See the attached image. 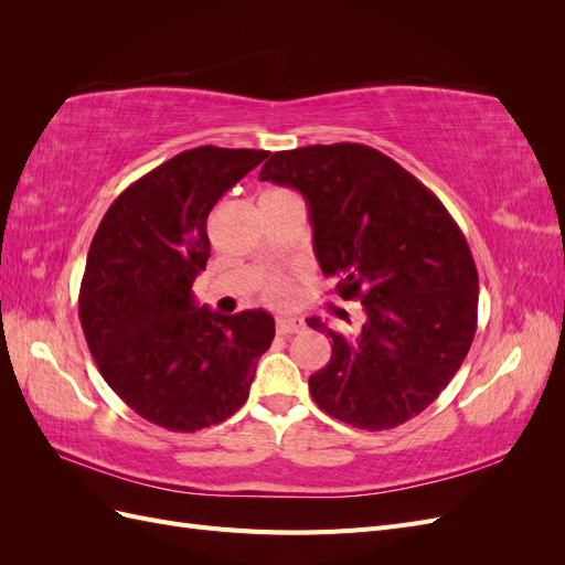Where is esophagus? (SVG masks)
<instances>
[{"label":"esophagus","mask_w":565,"mask_h":565,"mask_svg":"<svg viewBox=\"0 0 565 565\" xmlns=\"http://www.w3.org/2000/svg\"><path fill=\"white\" fill-rule=\"evenodd\" d=\"M306 330V322L301 318H278L276 320V332L278 334H297Z\"/></svg>","instance_id":"1"}]
</instances>
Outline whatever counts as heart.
<instances>
[{
  "label": "heart",
  "mask_w": 565,
  "mask_h": 565,
  "mask_svg": "<svg viewBox=\"0 0 565 565\" xmlns=\"http://www.w3.org/2000/svg\"><path fill=\"white\" fill-rule=\"evenodd\" d=\"M264 297L268 303H276V306H282L289 301V297H292V287H289V282L285 278H276L270 280L264 289Z\"/></svg>",
  "instance_id": "b5f03b06"
}]
</instances>
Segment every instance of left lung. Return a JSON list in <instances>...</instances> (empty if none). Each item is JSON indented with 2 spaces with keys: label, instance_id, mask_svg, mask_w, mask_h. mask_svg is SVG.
Returning <instances> with one entry per match:
<instances>
[{
  "label": "left lung",
  "instance_id": "8db88e82",
  "mask_svg": "<svg viewBox=\"0 0 565 565\" xmlns=\"http://www.w3.org/2000/svg\"><path fill=\"white\" fill-rule=\"evenodd\" d=\"M262 181L297 188L316 259L334 292L363 303V328L334 332L330 363L309 377L322 413L358 429H393L450 384L476 334L478 273L443 202L361 143L273 152Z\"/></svg>",
  "mask_w": 565,
  "mask_h": 565
}]
</instances>
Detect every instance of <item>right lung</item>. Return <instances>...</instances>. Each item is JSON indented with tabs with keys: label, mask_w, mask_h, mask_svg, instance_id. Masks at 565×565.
Here are the masks:
<instances>
[{
	"label": "right lung",
	"mask_w": 565,
	"mask_h": 565,
	"mask_svg": "<svg viewBox=\"0 0 565 565\" xmlns=\"http://www.w3.org/2000/svg\"><path fill=\"white\" fill-rule=\"evenodd\" d=\"M268 150L200 146L117 195L92 241L79 322L108 386L136 415L191 434L228 419L249 396L273 316H221L193 299L210 259L207 216Z\"/></svg>",
	"instance_id": "add662e5"
}]
</instances>
